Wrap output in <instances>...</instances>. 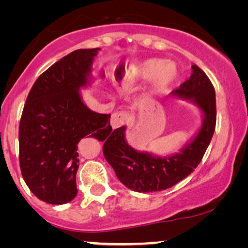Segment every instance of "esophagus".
I'll use <instances>...</instances> for the list:
<instances>
[{
    "instance_id": "obj_1",
    "label": "esophagus",
    "mask_w": 248,
    "mask_h": 248,
    "mask_svg": "<svg viewBox=\"0 0 248 248\" xmlns=\"http://www.w3.org/2000/svg\"><path fill=\"white\" fill-rule=\"evenodd\" d=\"M127 120V114L124 113V111H116L111 115L110 117V125L113 128H117L121 127L122 125H124L126 123Z\"/></svg>"
}]
</instances>
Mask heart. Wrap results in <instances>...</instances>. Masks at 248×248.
I'll use <instances>...</instances> for the list:
<instances>
[{
  "mask_svg": "<svg viewBox=\"0 0 248 248\" xmlns=\"http://www.w3.org/2000/svg\"><path fill=\"white\" fill-rule=\"evenodd\" d=\"M135 76L141 80L152 79L155 91H162L175 80L177 70L174 64L165 63L161 60H148L135 66Z\"/></svg>",
  "mask_w": 248,
  "mask_h": 248,
  "instance_id": "b5f03b06",
  "label": "heart"
}]
</instances>
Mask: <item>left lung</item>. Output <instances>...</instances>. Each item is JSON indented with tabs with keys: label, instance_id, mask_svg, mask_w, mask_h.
<instances>
[{
	"label": "left lung",
	"instance_id": "left-lung-1",
	"mask_svg": "<svg viewBox=\"0 0 248 248\" xmlns=\"http://www.w3.org/2000/svg\"><path fill=\"white\" fill-rule=\"evenodd\" d=\"M192 69L189 79L172 91L171 96L194 104L201 110L202 123L181 150L165 157L135 150L125 139L126 126L116 128L105 141V158L122 184L132 191H164L177 184L194 171L211 142L217 120L215 88L199 66L193 65Z\"/></svg>",
	"mask_w": 248,
	"mask_h": 248
}]
</instances>
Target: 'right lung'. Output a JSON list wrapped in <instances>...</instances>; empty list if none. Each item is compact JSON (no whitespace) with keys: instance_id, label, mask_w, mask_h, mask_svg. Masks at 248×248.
Wrapping results in <instances>:
<instances>
[{"instance_id":"obj_1","label":"right lung","mask_w":248,"mask_h":248,"mask_svg":"<svg viewBox=\"0 0 248 248\" xmlns=\"http://www.w3.org/2000/svg\"><path fill=\"white\" fill-rule=\"evenodd\" d=\"M100 48L77 49L47 69L30 90L19 126L22 177L37 198L64 204L77 196L78 143L89 135L104 141L109 114L84 104L80 90L90 86Z\"/></svg>"}]
</instances>
